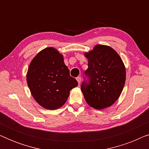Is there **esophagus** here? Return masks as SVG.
I'll return each instance as SVG.
<instances>
[{
	"instance_id": "esophagus-1",
	"label": "esophagus",
	"mask_w": 149,
	"mask_h": 149,
	"mask_svg": "<svg viewBox=\"0 0 149 149\" xmlns=\"http://www.w3.org/2000/svg\"><path fill=\"white\" fill-rule=\"evenodd\" d=\"M77 81H78L79 84H80V83H81V77H77Z\"/></svg>"
}]
</instances>
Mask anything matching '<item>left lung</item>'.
<instances>
[{
	"label": "left lung",
	"mask_w": 149,
	"mask_h": 149,
	"mask_svg": "<svg viewBox=\"0 0 149 149\" xmlns=\"http://www.w3.org/2000/svg\"><path fill=\"white\" fill-rule=\"evenodd\" d=\"M88 60L85 74L89 79L81 84L85 101L91 107L104 109L113 105L121 95L126 72L117 52L111 47L96 45L84 54Z\"/></svg>",
	"instance_id": "1"
}]
</instances>
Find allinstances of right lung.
I'll use <instances>...</instances> for the list:
<instances>
[{
    "label": "right lung",
    "mask_w": 149,
    "mask_h": 149,
    "mask_svg": "<svg viewBox=\"0 0 149 149\" xmlns=\"http://www.w3.org/2000/svg\"><path fill=\"white\" fill-rule=\"evenodd\" d=\"M26 80L36 102L49 110L62 107L70 91L78 85L76 79L70 77L63 56L54 47L44 49L32 59Z\"/></svg>",
    "instance_id": "1"
}]
</instances>
